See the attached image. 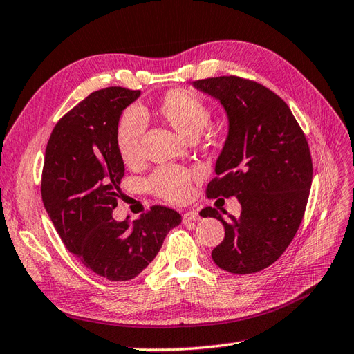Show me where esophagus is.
<instances>
[{
	"instance_id": "1",
	"label": "esophagus",
	"mask_w": 354,
	"mask_h": 354,
	"mask_svg": "<svg viewBox=\"0 0 354 354\" xmlns=\"http://www.w3.org/2000/svg\"><path fill=\"white\" fill-rule=\"evenodd\" d=\"M199 220H201V216L197 211H188L183 216L184 223H192V221H199Z\"/></svg>"
}]
</instances>
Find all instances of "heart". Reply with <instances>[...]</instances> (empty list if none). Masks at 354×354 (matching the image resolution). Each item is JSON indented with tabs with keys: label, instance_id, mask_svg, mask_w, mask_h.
<instances>
[{
	"label": "heart",
	"instance_id": "heart-1",
	"mask_svg": "<svg viewBox=\"0 0 354 354\" xmlns=\"http://www.w3.org/2000/svg\"><path fill=\"white\" fill-rule=\"evenodd\" d=\"M157 113L185 138L199 137L209 123V110L201 97L187 90H171L157 105ZM145 116L137 109L122 114L116 128V146L122 161L134 166L142 157V137ZM192 174L185 169L162 166L155 170L151 179L152 190L164 201L184 202L190 196Z\"/></svg>",
	"mask_w": 354,
	"mask_h": 354
}]
</instances>
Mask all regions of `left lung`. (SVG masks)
Returning <instances> with one entry per match:
<instances>
[{
  "instance_id": "1",
  "label": "left lung",
  "mask_w": 354,
  "mask_h": 354,
  "mask_svg": "<svg viewBox=\"0 0 354 354\" xmlns=\"http://www.w3.org/2000/svg\"><path fill=\"white\" fill-rule=\"evenodd\" d=\"M192 86L220 101L227 116V136L216 161L208 197H236L240 217H214L225 238L211 257L234 274L257 273L288 248L301 223L312 184L306 137L290 106L267 87L240 77L193 81ZM225 214V212H223Z\"/></svg>"
}]
</instances>
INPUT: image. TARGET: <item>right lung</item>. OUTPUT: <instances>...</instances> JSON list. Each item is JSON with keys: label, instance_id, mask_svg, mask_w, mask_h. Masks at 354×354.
Wrapping results in <instances>:
<instances>
[{"label": "right lung", "instance_id": "1", "mask_svg": "<svg viewBox=\"0 0 354 354\" xmlns=\"http://www.w3.org/2000/svg\"><path fill=\"white\" fill-rule=\"evenodd\" d=\"M140 95L123 87L90 93L57 122L45 152L42 201L49 218L66 249L113 282L142 273L183 220L160 205L133 225L113 218L125 174L116 128L123 110Z\"/></svg>", "mask_w": 354, "mask_h": 354}]
</instances>
